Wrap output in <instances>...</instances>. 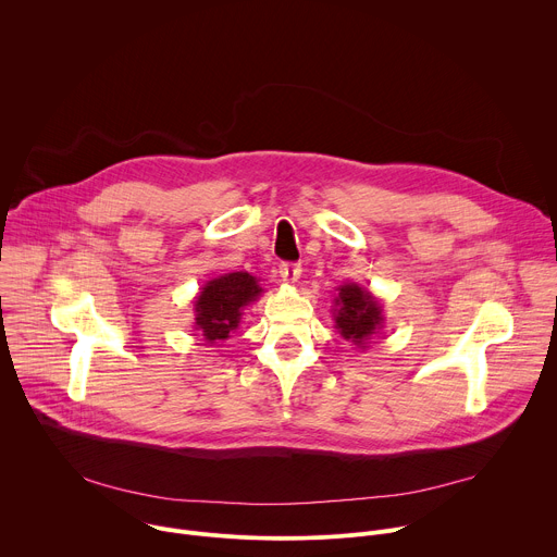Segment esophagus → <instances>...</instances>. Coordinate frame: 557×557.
<instances>
[{"instance_id": "34e87169", "label": "esophagus", "mask_w": 557, "mask_h": 557, "mask_svg": "<svg viewBox=\"0 0 557 557\" xmlns=\"http://www.w3.org/2000/svg\"><path fill=\"white\" fill-rule=\"evenodd\" d=\"M299 275H301V267H299V264H295V262H282V264H280V277H282L284 282L295 284V282L299 280Z\"/></svg>"}]
</instances>
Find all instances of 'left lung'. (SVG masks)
<instances>
[{
	"label": "left lung",
	"instance_id": "obj_1",
	"mask_svg": "<svg viewBox=\"0 0 557 557\" xmlns=\"http://www.w3.org/2000/svg\"><path fill=\"white\" fill-rule=\"evenodd\" d=\"M335 306H339L335 308V324L342 337L359 348H366V342L379 333L383 324L376 297L357 284H344L339 286Z\"/></svg>",
	"mask_w": 557,
	"mask_h": 557
}]
</instances>
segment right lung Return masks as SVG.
Here are the masks:
<instances>
[{
  "mask_svg": "<svg viewBox=\"0 0 557 557\" xmlns=\"http://www.w3.org/2000/svg\"><path fill=\"white\" fill-rule=\"evenodd\" d=\"M262 293L258 277L237 271L207 282L196 297V331L205 342H224L231 331L240 326L243 310Z\"/></svg>",
  "mask_w": 557,
  "mask_h": 557,
  "instance_id": "1",
  "label": "right lung"
}]
</instances>
